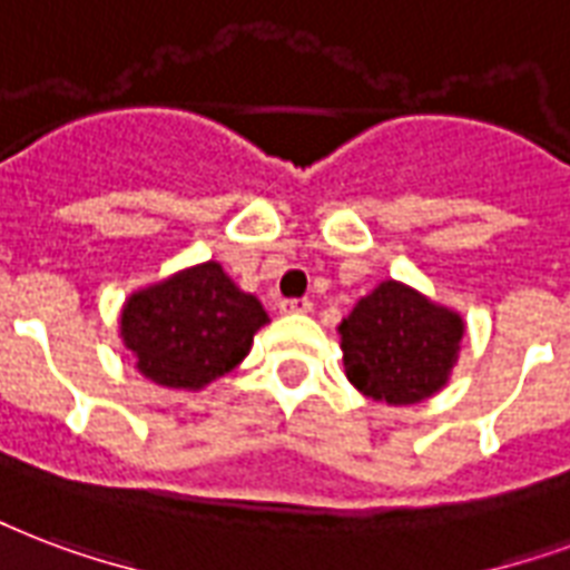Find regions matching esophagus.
I'll use <instances>...</instances> for the list:
<instances>
[{
	"label": "esophagus",
	"mask_w": 570,
	"mask_h": 570,
	"mask_svg": "<svg viewBox=\"0 0 570 570\" xmlns=\"http://www.w3.org/2000/svg\"><path fill=\"white\" fill-rule=\"evenodd\" d=\"M311 311H314L311 298H286V302H281V314H311Z\"/></svg>",
	"instance_id": "1"
}]
</instances>
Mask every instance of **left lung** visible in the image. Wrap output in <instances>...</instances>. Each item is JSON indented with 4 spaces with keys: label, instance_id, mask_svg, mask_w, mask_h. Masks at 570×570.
Masks as SVG:
<instances>
[{
    "label": "left lung",
    "instance_id": "1",
    "mask_svg": "<svg viewBox=\"0 0 570 570\" xmlns=\"http://www.w3.org/2000/svg\"><path fill=\"white\" fill-rule=\"evenodd\" d=\"M466 323L401 281H382L337 325L346 380L364 397L412 406L449 385Z\"/></svg>",
    "mask_w": 570,
    "mask_h": 570
}]
</instances>
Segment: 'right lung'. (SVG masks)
I'll return each instance as SVG.
<instances>
[{"mask_svg":"<svg viewBox=\"0 0 570 570\" xmlns=\"http://www.w3.org/2000/svg\"><path fill=\"white\" fill-rule=\"evenodd\" d=\"M268 323L259 298L208 259L125 298L119 337L155 385L199 391L242 364Z\"/></svg>","mask_w":570,"mask_h":570,"instance_id":"obj_1","label":"right lung"}]
</instances>
